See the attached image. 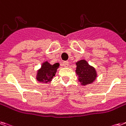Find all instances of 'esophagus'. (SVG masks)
I'll list each match as a JSON object with an SVG mask.
<instances>
[{
  "mask_svg": "<svg viewBox=\"0 0 126 126\" xmlns=\"http://www.w3.org/2000/svg\"><path fill=\"white\" fill-rule=\"evenodd\" d=\"M63 65L65 67H68V65H69V63H68V61H64L63 63Z\"/></svg>",
  "mask_w": 126,
  "mask_h": 126,
  "instance_id": "1",
  "label": "esophagus"
}]
</instances>
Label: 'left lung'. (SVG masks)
Returning a JSON list of instances; mask_svg holds the SVG:
<instances>
[{"label": "left lung", "mask_w": 126, "mask_h": 126, "mask_svg": "<svg viewBox=\"0 0 126 126\" xmlns=\"http://www.w3.org/2000/svg\"><path fill=\"white\" fill-rule=\"evenodd\" d=\"M77 67L76 72L78 76V80L83 85L90 84L96 79L97 74L95 68L89 65L85 60H83L76 63Z\"/></svg>", "instance_id": "left-lung-1"}]
</instances>
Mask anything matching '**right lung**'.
<instances>
[{
  "label": "right lung",
  "mask_w": 126,
  "mask_h": 126,
  "mask_svg": "<svg viewBox=\"0 0 126 126\" xmlns=\"http://www.w3.org/2000/svg\"><path fill=\"white\" fill-rule=\"evenodd\" d=\"M59 66L60 64L58 63L54 65H50L48 61L43 63L42 64L41 68L38 70L37 74V80L43 83L50 82L56 74Z\"/></svg>",
  "instance_id": "1"
}]
</instances>
